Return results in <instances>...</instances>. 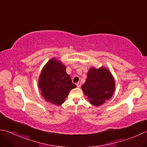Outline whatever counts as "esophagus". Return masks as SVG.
I'll use <instances>...</instances> for the list:
<instances>
[{"label": "esophagus", "instance_id": "obj_1", "mask_svg": "<svg viewBox=\"0 0 147 147\" xmlns=\"http://www.w3.org/2000/svg\"><path fill=\"white\" fill-rule=\"evenodd\" d=\"M76 85H77L78 87H81V85H82V83L80 82H78V83H76Z\"/></svg>", "mask_w": 147, "mask_h": 147}]
</instances>
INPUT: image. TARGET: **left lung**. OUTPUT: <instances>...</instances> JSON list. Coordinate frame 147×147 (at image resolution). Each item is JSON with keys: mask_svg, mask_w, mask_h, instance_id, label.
Instances as JSON below:
<instances>
[{"mask_svg": "<svg viewBox=\"0 0 147 147\" xmlns=\"http://www.w3.org/2000/svg\"><path fill=\"white\" fill-rule=\"evenodd\" d=\"M82 89L91 104L98 106L113 96L115 82L108 69L104 67L98 69L91 67Z\"/></svg>", "mask_w": 147, "mask_h": 147, "instance_id": "left-lung-1", "label": "left lung"}]
</instances>
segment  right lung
Wrapping results in <instances>:
<instances>
[{
    "mask_svg": "<svg viewBox=\"0 0 147 147\" xmlns=\"http://www.w3.org/2000/svg\"><path fill=\"white\" fill-rule=\"evenodd\" d=\"M38 86L45 99L57 106L64 103L69 92L76 87L66 73L65 66L55 58L42 68Z\"/></svg>",
    "mask_w": 147,
    "mask_h": 147,
    "instance_id": "1",
    "label": "right lung"
}]
</instances>
